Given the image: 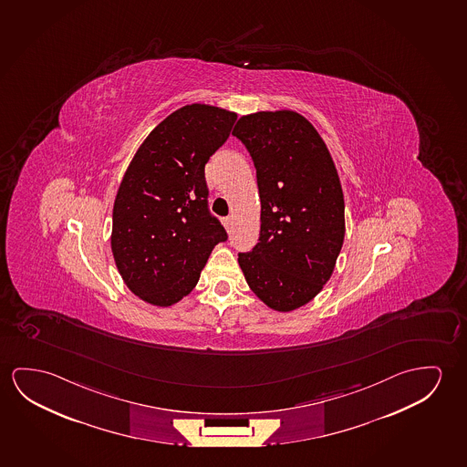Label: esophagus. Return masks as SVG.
Returning <instances> with one entry per match:
<instances>
[{"instance_id": "obj_1", "label": "esophagus", "mask_w": 467, "mask_h": 467, "mask_svg": "<svg viewBox=\"0 0 467 467\" xmlns=\"http://www.w3.org/2000/svg\"><path fill=\"white\" fill-rule=\"evenodd\" d=\"M223 224H224L226 231H231V228H233V218H231V216L224 218V220H223Z\"/></svg>"}]
</instances>
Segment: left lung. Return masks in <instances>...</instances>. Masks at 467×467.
Wrapping results in <instances>:
<instances>
[{"instance_id":"obj_1","label":"left lung","mask_w":467,"mask_h":467,"mask_svg":"<svg viewBox=\"0 0 467 467\" xmlns=\"http://www.w3.org/2000/svg\"><path fill=\"white\" fill-rule=\"evenodd\" d=\"M233 136L251 153L260 195L259 243L239 254L252 293L276 312L312 301L345 241V197L328 147L291 109L239 118Z\"/></svg>"}]
</instances>
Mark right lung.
I'll return each instance as SVG.
<instances>
[{"mask_svg": "<svg viewBox=\"0 0 467 467\" xmlns=\"http://www.w3.org/2000/svg\"><path fill=\"white\" fill-rule=\"evenodd\" d=\"M234 111L192 103L145 137L113 205L111 252L142 301L170 307L194 289L226 231L208 213L205 163L230 137Z\"/></svg>", "mask_w": 467, "mask_h": 467, "instance_id": "1", "label": "right lung"}]
</instances>
